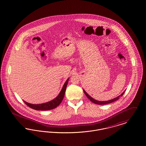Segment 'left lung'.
<instances>
[{
    "label": "left lung",
    "instance_id": "obj_1",
    "mask_svg": "<svg viewBox=\"0 0 146 146\" xmlns=\"http://www.w3.org/2000/svg\"><path fill=\"white\" fill-rule=\"evenodd\" d=\"M83 91H84L85 94H86V97H87L91 102H92L93 103L96 104H98V105H105V104H110V103L114 102L117 100L119 99V97H120V96H122L123 95V94H124V93L125 92V91H124L121 94L119 95V96H117V97H116V98H114V99H112L111 100H108V101H103V102H101V101H98V100H95L94 99H93V98L92 97H91L88 94H87V93L86 92V91H85L84 89H83Z\"/></svg>",
    "mask_w": 146,
    "mask_h": 146
}]
</instances>
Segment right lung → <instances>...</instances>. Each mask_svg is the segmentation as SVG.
Segmentation results:
<instances>
[{"mask_svg":"<svg viewBox=\"0 0 146 146\" xmlns=\"http://www.w3.org/2000/svg\"><path fill=\"white\" fill-rule=\"evenodd\" d=\"M68 80L69 78H68L63 86L60 94L57 95V96L56 98H55L52 100H51L47 103L40 104H32L26 102L24 100V102L29 107H30L31 109L36 110L44 111V110H50L53 109L57 108L61 103L62 101L63 100V99L64 98V94L66 92V88H67V86L68 84Z\"/></svg>","mask_w":146,"mask_h":146,"instance_id":"obj_1","label":"right lung"}]
</instances>
